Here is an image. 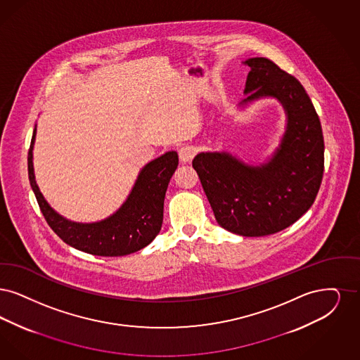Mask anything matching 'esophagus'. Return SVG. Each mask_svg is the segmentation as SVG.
Segmentation results:
<instances>
[{
	"instance_id": "34e87169",
	"label": "esophagus",
	"mask_w": 360,
	"mask_h": 360,
	"mask_svg": "<svg viewBox=\"0 0 360 360\" xmlns=\"http://www.w3.org/2000/svg\"><path fill=\"white\" fill-rule=\"evenodd\" d=\"M195 156V149L192 146H183L179 150V157L181 164H188L192 161V158Z\"/></svg>"
}]
</instances>
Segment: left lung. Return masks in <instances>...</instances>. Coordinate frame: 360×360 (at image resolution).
<instances>
[{"label":"left lung","instance_id":"8db88e82","mask_svg":"<svg viewBox=\"0 0 360 360\" xmlns=\"http://www.w3.org/2000/svg\"><path fill=\"white\" fill-rule=\"evenodd\" d=\"M239 109L274 98L286 115L274 153L258 165L229 152H202L199 174L220 227L242 236L276 234L297 221L317 196L324 172V139L312 101L297 79L266 58H250Z\"/></svg>","mask_w":360,"mask_h":360}]
</instances>
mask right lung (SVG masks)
Wrapping results in <instances>:
<instances>
[{"label":"right lung","instance_id":"1","mask_svg":"<svg viewBox=\"0 0 360 360\" xmlns=\"http://www.w3.org/2000/svg\"><path fill=\"white\" fill-rule=\"evenodd\" d=\"M34 140L36 125L28 152L32 191L49 227L67 245L93 255L121 257L146 248L156 238L162 224L165 192L179 165L177 152H167L148 162L125 202L112 215L99 221L79 223L58 214L40 192L33 169Z\"/></svg>","mask_w":360,"mask_h":360}]
</instances>
